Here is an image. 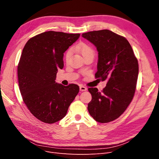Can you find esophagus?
<instances>
[{
	"label": "esophagus",
	"mask_w": 159,
	"mask_h": 159,
	"mask_svg": "<svg viewBox=\"0 0 159 159\" xmlns=\"http://www.w3.org/2000/svg\"><path fill=\"white\" fill-rule=\"evenodd\" d=\"M80 91H84L87 90V88L85 87V86H84V85H80Z\"/></svg>",
	"instance_id": "1"
}]
</instances>
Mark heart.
<instances>
[{
	"label": "heart",
	"instance_id": "1",
	"mask_svg": "<svg viewBox=\"0 0 159 159\" xmlns=\"http://www.w3.org/2000/svg\"><path fill=\"white\" fill-rule=\"evenodd\" d=\"M74 49L76 51L79 52L80 54L82 55V56L84 57V58L89 56H94V54H95L94 51L92 49V48L86 44H80L78 45L75 46L74 48ZM71 54H72V51L70 49L66 52L65 56H64V60L66 61H69V60L71 57Z\"/></svg>",
	"mask_w": 159,
	"mask_h": 159
}]
</instances>
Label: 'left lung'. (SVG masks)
<instances>
[{"label": "left lung", "instance_id": "8db88e82", "mask_svg": "<svg viewBox=\"0 0 159 159\" xmlns=\"http://www.w3.org/2000/svg\"><path fill=\"white\" fill-rule=\"evenodd\" d=\"M82 37L98 51L95 78L107 80L102 92L89 88L92 96L88 111L96 121L109 123L119 117L134 97L139 74V64L131 44L125 38L109 30L82 34Z\"/></svg>", "mask_w": 159, "mask_h": 159}]
</instances>
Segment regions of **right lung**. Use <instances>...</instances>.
I'll return each instance as SVG.
<instances>
[{"label":"right lung","instance_id":"add662e5","mask_svg":"<svg viewBox=\"0 0 159 159\" xmlns=\"http://www.w3.org/2000/svg\"><path fill=\"white\" fill-rule=\"evenodd\" d=\"M80 36L48 31L31 38L23 48L17 69L19 89L28 110L45 123L63 119L80 91L76 84L55 81L57 70L64 68V53Z\"/></svg>","mask_w":159,"mask_h":159}]
</instances>
